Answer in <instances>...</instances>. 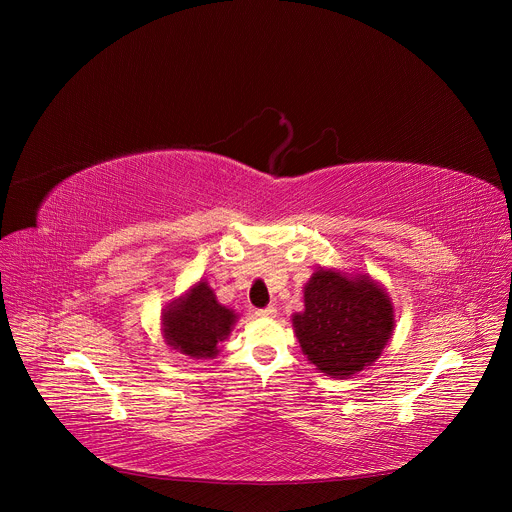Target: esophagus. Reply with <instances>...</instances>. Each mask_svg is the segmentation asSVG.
Segmentation results:
<instances>
[{
	"label": "esophagus",
	"instance_id": "34e87169",
	"mask_svg": "<svg viewBox=\"0 0 512 512\" xmlns=\"http://www.w3.org/2000/svg\"><path fill=\"white\" fill-rule=\"evenodd\" d=\"M259 318H275V314H277V310L273 308V306H267V308H261V310H257L255 312Z\"/></svg>",
	"mask_w": 512,
	"mask_h": 512
}]
</instances>
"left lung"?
I'll list each match as a JSON object with an SVG mask.
<instances>
[{"mask_svg":"<svg viewBox=\"0 0 512 512\" xmlns=\"http://www.w3.org/2000/svg\"><path fill=\"white\" fill-rule=\"evenodd\" d=\"M304 306L291 318L302 352L332 379L371 367L395 328L389 294L367 273L320 267L304 287Z\"/></svg>","mask_w":512,"mask_h":512,"instance_id":"1","label":"left lung"}]
</instances>
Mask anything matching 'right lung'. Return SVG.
<instances>
[{"label": "right lung", "instance_id": "1", "mask_svg": "<svg viewBox=\"0 0 512 512\" xmlns=\"http://www.w3.org/2000/svg\"><path fill=\"white\" fill-rule=\"evenodd\" d=\"M235 322L237 314L218 304L206 281H198L164 310L162 332L174 350L190 358H214Z\"/></svg>", "mask_w": 512, "mask_h": 512}]
</instances>
